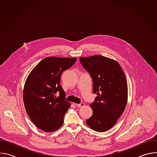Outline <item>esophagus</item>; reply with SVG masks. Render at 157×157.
I'll use <instances>...</instances> for the list:
<instances>
[{
    "instance_id": "obj_1",
    "label": "esophagus",
    "mask_w": 157,
    "mask_h": 157,
    "mask_svg": "<svg viewBox=\"0 0 157 157\" xmlns=\"http://www.w3.org/2000/svg\"><path fill=\"white\" fill-rule=\"evenodd\" d=\"M84 105H85V104L84 102H81L80 104H76V105L78 107H82L84 106Z\"/></svg>"
}]
</instances>
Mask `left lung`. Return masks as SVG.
Segmentation results:
<instances>
[{
  "instance_id": "1",
  "label": "left lung",
  "mask_w": 157,
  "mask_h": 157,
  "mask_svg": "<svg viewBox=\"0 0 157 157\" xmlns=\"http://www.w3.org/2000/svg\"><path fill=\"white\" fill-rule=\"evenodd\" d=\"M79 61L91 75L93 93L98 95L90 105L93 113L86 124L95 131L105 132L115 125L126 107L125 75L117 61L101 55L81 57Z\"/></svg>"
}]
</instances>
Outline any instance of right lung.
<instances>
[{
  "label": "right lung",
  "mask_w": 157,
  "mask_h": 157,
  "mask_svg": "<svg viewBox=\"0 0 157 157\" xmlns=\"http://www.w3.org/2000/svg\"><path fill=\"white\" fill-rule=\"evenodd\" d=\"M76 61V58L47 57L35 67L26 80L23 94L25 110L33 123L44 132L56 131L63 124L71 104L65 99L60 76Z\"/></svg>",
  "instance_id": "1"
}]
</instances>
